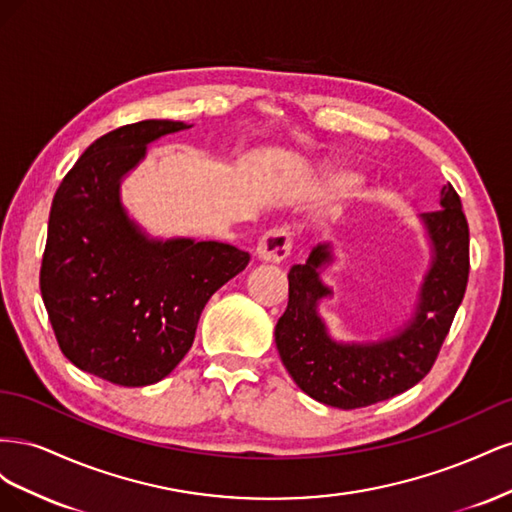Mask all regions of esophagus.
Instances as JSON below:
<instances>
[{
  "mask_svg": "<svg viewBox=\"0 0 512 512\" xmlns=\"http://www.w3.org/2000/svg\"><path fill=\"white\" fill-rule=\"evenodd\" d=\"M292 250V237L286 228H273L265 237L258 241L256 256L262 262H271V265H280L282 260L290 256Z\"/></svg>",
  "mask_w": 512,
  "mask_h": 512,
  "instance_id": "esophagus-1",
  "label": "esophagus"
}]
</instances>
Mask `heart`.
I'll return each mask as SVG.
<instances>
[{"mask_svg": "<svg viewBox=\"0 0 512 512\" xmlns=\"http://www.w3.org/2000/svg\"><path fill=\"white\" fill-rule=\"evenodd\" d=\"M363 183L361 175L350 168L327 166L322 170V190L329 196H342L354 192Z\"/></svg>", "mask_w": 512, "mask_h": 512, "instance_id": "obj_1", "label": "heart"}]
</instances>
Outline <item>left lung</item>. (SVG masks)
<instances>
[{"instance_id": "obj_1", "label": "left lung", "mask_w": 512, "mask_h": 512, "mask_svg": "<svg viewBox=\"0 0 512 512\" xmlns=\"http://www.w3.org/2000/svg\"><path fill=\"white\" fill-rule=\"evenodd\" d=\"M438 211L423 213L433 260L418 294L414 318L397 335L376 344H339L318 316V301L331 297L320 282L331 252L318 245L305 265L288 273V307L277 320L275 344L292 380L320 404L365 408L404 393L436 363L463 301L470 273V230L451 183L440 192Z\"/></svg>"}]
</instances>
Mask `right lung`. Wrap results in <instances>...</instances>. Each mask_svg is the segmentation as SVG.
<instances>
[{
    "mask_svg": "<svg viewBox=\"0 0 512 512\" xmlns=\"http://www.w3.org/2000/svg\"><path fill=\"white\" fill-rule=\"evenodd\" d=\"M185 128L147 119L100 136L51 205L40 292L57 344L70 363L119 386L166 378L192 348L211 294L250 262L228 243L149 239L121 207V177L151 141Z\"/></svg>",
    "mask_w": 512,
    "mask_h": 512,
    "instance_id": "add662e5",
    "label": "right lung"
}]
</instances>
